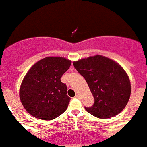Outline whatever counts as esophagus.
Returning <instances> with one entry per match:
<instances>
[{"mask_svg": "<svg viewBox=\"0 0 147 147\" xmlns=\"http://www.w3.org/2000/svg\"><path fill=\"white\" fill-rule=\"evenodd\" d=\"M80 98L79 95H76V96H75V98Z\"/></svg>", "mask_w": 147, "mask_h": 147, "instance_id": "esophagus-1", "label": "esophagus"}]
</instances>
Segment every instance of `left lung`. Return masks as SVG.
<instances>
[{
    "label": "left lung",
    "instance_id": "1",
    "mask_svg": "<svg viewBox=\"0 0 147 147\" xmlns=\"http://www.w3.org/2000/svg\"><path fill=\"white\" fill-rule=\"evenodd\" d=\"M85 78L94 98V104L86 111L98 118L117 115L125 108L131 93L129 77L114 60L100 55L73 62Z\"/></svg>",
    "mask_w": 147,
    "mask_h": 147
}]
</instances>
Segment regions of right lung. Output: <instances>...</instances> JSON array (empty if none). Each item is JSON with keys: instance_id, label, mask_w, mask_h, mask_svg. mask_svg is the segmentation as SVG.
I'll return each mask as SVG.
<instances>
[{"instance_id": "right-lung-1", "label": "right lung", "mask_w": 147, "mask_h": 147, "mask_svg": "<svg viewBox=\"0 0 147 147\" xmlns=\"http://www.w3.org/2000/svg\"><path fill=\"white\" fill-rule=\"evenodd\" d=\"M71 61L63 57H46L30 67L20 87L21 103L38 119H55L67 109L70 98L61 81Z\"/></svg>"}]
</instances>
